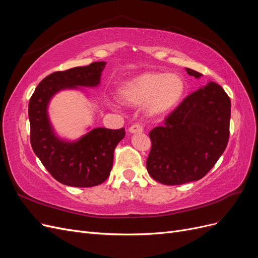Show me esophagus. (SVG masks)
Segmentation results:
<instances>
[{
  "label": "esophagus",
  "instance_id": "obj_1",
  "mask_svg": "<svg viewBox=\"0 0 258 258\" xmlns=\"http://www.w3.org/2000/svg\"><path fill=\"white\" fill-rule=\"evenodd\" d=\"M142 131H143V127L139 123L132 124V126L129 128L130 134H140V132H142Z\"/></svg>",
  "mask_w": 258,
  "mask_h": 258
}]
</instances>
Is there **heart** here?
Returning <instances> with one entry per match:
<instances>
[{
  "mask_svg": "<svg viewBox=\"0 0 258 258\" xmlns=\"http://www.w3.org/2000/svg\"><path fill=\"white\" fill-rule=\"evenodd\" d=\"M185 92V82L175 73L146 72L124 82L118 98L130 106L144 104L150 116H159L174 108Z\"/></svg>",
  "mask_w": 258,
  "mask_h": 258,
  "instance_id": "obj_1",
  "label": "heart"
}]
</instances>
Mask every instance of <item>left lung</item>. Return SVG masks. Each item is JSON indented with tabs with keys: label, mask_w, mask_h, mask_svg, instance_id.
<instances>
[{
	"label": "left lung",
	"mask_w": 258,
	"mask_h": 258,
	"mask_svg": "<svg viewBox=\"0 0 258 258\" xmlns=\"http://www.w3.org/2000/svg\"><path fill=\"white\" fill-rule=\"evenodd\" d=\"M186 72L195 79L202 76L188 68ZM230 111L229 97L214 82L187 96L162 126L150 132L148 174L165 185H181L204 177L227 146Z\"/></svg>",
	"instance_id": "1"
}]
</instances>
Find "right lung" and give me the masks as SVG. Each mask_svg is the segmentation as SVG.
<instances>
[{
  "mask_svg": "<svg viewBox=\"0 0 258 258\" xmlns=\"http://www.w3.org/2000/svg\"><path fill=\"white\" fill-rule=\"evenodd\" d=\"M106 62H92L54 72L38 84L29 102L30 140L33 152L48 172L61 184L92 187L103 183L111 173L114 150L124 138V128H95L75 141L60 138L52 127L48 105L61 90L98 87Z\"/></svg>",
  "mask_w": 258,
  "mask_h": 258,
  "instance_id": "right-lung-1",
  "label": "right lung"
}]
</instances>
